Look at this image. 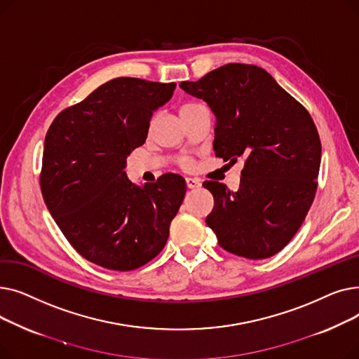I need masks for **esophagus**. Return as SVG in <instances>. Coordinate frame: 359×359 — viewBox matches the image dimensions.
I'll return each mask as SVG.
<instances>
[{"label": "esophagus", "instance_id": "obj_1", "mask_svg": "<svg viewBox=\"0 0 359 359\" xmlns=\"http://www.w3.org/2000/svg\"><path fill=\"white\" fill-rule=\"evenodd\" d=\"M186 186H187V189H196V187L201 186V182H199L198 179L187 177V179H186Z\"/></svg>", "mask_w": 359, "mask_h": 359}]
</instances>
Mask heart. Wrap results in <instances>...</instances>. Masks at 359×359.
I'll return each instance as SVG.
<instances>
[{
	"mask_svg": "<svg viewBox=\"0 0 359 359\" xmlns=\"http://www.w3.org/2000/svg\"><path fill=\"white\" fill-rule=\"evenodd\" d=\"M192 106H195V104H183V106L180 107V110H182V109H187V107H192ZM179 164H180L183 168H191V167L194 165V161H192L189 157H183V158H180Z\"/></svg>",
	"mask_w": 359,
	"mask_h": 359,
	"instance_id": "b5f03b06",
	"label": "heart"
}]
</instances>
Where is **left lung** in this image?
I'll return each instance as SVG.
<instances>
[{
	"label": "left lung",
	"instance_id": "left-lung-1",
	"mask_svg": "<svg viewBox=\"0 0 359 359\" xmlns=\"http://www.w3.org/2000/svg\"><path fill=\"white\" fill-rule=\"evenodd\" d=\"M180 87L212 109L215 156L244 161L237 192L203 182L215 202L206 224L236 256L276 255L304 222L317 191L322 142L310 113L256 65H222Z\"/></svg>",
	"mask_w": 359,
	"mask_h": 359
}]
</instances>
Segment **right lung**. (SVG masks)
I'll list each match as a JSON object with an SVG mask.
<instances>
[{
    "instance_id": "right-lung-1",
    "label": "right lung",
    "mask_w": 359,
    "mask_h": 359,
    "mask_svg": "<svg viewBox=\"0 0 359 359\" xmlns=\"http://www.w3.org/2000/svg\"><path fill=\"white\" fill-rule=\"evenodd\" d=\"M175 88V83L113 79L64 109L48 129L43 201L71 246L102 268L138 269L165 246L184 179L165 173L140 187L123 168L145 142L153 111Z\"/></svg>"
}]
</instances>
